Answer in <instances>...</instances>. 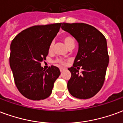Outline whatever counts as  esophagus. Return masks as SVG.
<instances>
[{"instance_id":"obj_1","label":"esophagus","mask_w":123,"mask_h":123,"mask_svg":"<svg viewBox=\"0 0 123 123\" xmlns=\"http://www.w3.org/2000/svg\"><path fill=\"white\" fill-rule=\"evenodd\" d=\"M64 70H65V69H64V68H60V71H61V72H63Z\"/></svg>"}]
</instances>
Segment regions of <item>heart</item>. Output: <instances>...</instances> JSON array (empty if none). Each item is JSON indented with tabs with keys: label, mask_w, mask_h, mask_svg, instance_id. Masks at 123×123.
<instances>
[{
	"label": "heart",
	"mask_w": 123,
	"mask_h": 123,
	"mask_svg": "<svg viewBox=\"0 0 123 123\" xmlns=\"http://www.w3.org/2000/svg\"><path fill=\"white\" fill-rule=\"evenodd\" d=\"M62 39H63V41H64V44L66 45V46H67L68 48L71 47H74V38L72 37L71 35H64V37H63V38H62ZM52 49H53V43H51V45H50V46H49V51H51ZM55 62H56V63H58V64H64V62L63 61L62 59H57Z\"/></svg>",
	"instance_id": "1"
}]
</instances>
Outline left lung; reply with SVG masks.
Wrapping results in <instances>:
<instances>
[{"instance_id":"8db88e82","label":"left lung","mask_w":123,"mask_h":123,"mask_svg":"<svg viewBox=\"0 0 123 123\" xmlns=\"http://www.w3.org/2000/svg\"><path fill=\"white\" fill-rule=\"evenodd\" d=\"M61 28L78 43L73 67L68 68L71 78L67 84L70 93L78 99H89L100 90L109 64L107 41L92 25L84 23H62ZM83 69L79 74L78 70Z\"/></svg>"}]
</instances>
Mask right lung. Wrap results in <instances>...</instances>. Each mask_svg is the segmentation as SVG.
<instances>
[{
  "label": "right lung",
  "instance_id": "1",
  "mask_svg": "<svg viewBox=\"0 0 123 123\" xmlns=\"http://www.w3.org/2000/svg\"><path fill=\"white\" fill-rule=\"evenodd\" d=\"M61 24L33 26L18 33L11 43L10 66L15 84L22 95L29 99L48 98L61 74L59 68L51 66L45 70L41 62L46 59Z\"/></svg>",
  "mask_w": 123,
  "mask_h": 123
}]
</instances>
